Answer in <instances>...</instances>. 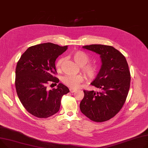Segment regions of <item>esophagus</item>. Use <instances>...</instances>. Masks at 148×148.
Returning a JSON list of instances; mask_svg holds the SVG:
<instances>
[{
  "mask_svg": "<svg viewBox=\"0 0 148 148\" xmlns=\"http://www.w3.org/2000/svg\"><path fill=\"white\" fill-rule=\"evenodd\" d=\"M69 90H70V92H74L76 91V90H73V89H72V88H70V89H69Z\"/></svg>",
  "mask_w": 148,
  "mask_h": 148,
  "instance_id": "34e87169",
  "label": "esophagus"
}]
</instances>
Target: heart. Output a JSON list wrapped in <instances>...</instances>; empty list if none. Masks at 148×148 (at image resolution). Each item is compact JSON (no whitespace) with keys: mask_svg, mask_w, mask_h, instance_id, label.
Returning <instances> with one entry per match:
<instances>
[{"mask_svg":"<svg viewBox=\"0 0 148 148\" xmlns=\"http://www.w3.org/2000/svg\"><path fill=\"white\" fill-rule=\"evenodd\" d=\"M72 57L75 62L81 66V69L88 79H92L97 74L98 67L97 65L92 62H88L90 57L81 51H76L72 54ZM63 58H59L56 63V67L58 71H61ZM85 76L83 75L79 74L76 75H66L63 77L62 82L69 87L72 88H77L80 84L84 82Z\"/></svg>","mask_w":148,"mask_h":148,"instance_id":"b5f03b06","label":"heart"}]
</instances>
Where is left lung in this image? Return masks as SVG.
Masks as SVG:
<instances>
[{"label":"left lung","instance_id":"8db88e82","mask_svg":"<svg viewBox=\"0 0 148 148\" xmlns=\"http://www.w3.org/2000/svg\"><path fill=\"white\" fill-rule=\"evenodd\" d=\"M82 47L100 56L102 65L91 84L101 91L84 90L80 109L91 121L104 122L114 117L125 103L131 80L128 65L123 54L113 47L90 45Z\"/></svg>","mask_w":148,"mask_h":148}]
</instances>
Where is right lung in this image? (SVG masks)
<instances>
[{"mask_svg":"<svg viewBox=\"0 0 148 148\" xmlns=\"http://www.w3.org/2000/svg\"><path fill=\"white\" fill-rule=\"evenodd\" d=\"M67 49L53 43L29 47L21 56L15 69V88L23 106L39 118H47L60 109L63 95L69 92L66 86L59 84L48 90L49 84L58 83L55 62ZM51 84V85H52Z\"/></svg>","mask_w":148,"mask_h":148,"instance_id":"add662e5","label":"right lung"}]
</instances>
